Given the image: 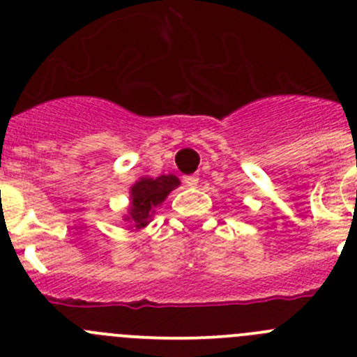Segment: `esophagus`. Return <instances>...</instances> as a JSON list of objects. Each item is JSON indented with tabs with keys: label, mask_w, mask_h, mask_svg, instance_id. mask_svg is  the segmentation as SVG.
<instances>
[{
	"label": "esophagus",
	"mask_w": 357,
	"mask_h": 357,
	"mask_svg": "<svg viewBox=\"0 0 357 357\" xmlns=\"http://www.w3.org/2000/svg\"><path fill=\"white\" fill-rule=\"evenodd\" d=\"M199 178L196 175H185L184 176V184L189 185V188H195V185H198Z\"/></svg>",
	"instance_id": "34e87169"
}]
</instances>
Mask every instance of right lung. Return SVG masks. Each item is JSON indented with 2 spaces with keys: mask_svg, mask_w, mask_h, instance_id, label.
<instances>
[{
  "mask_svg": "<svg viewBox=\"0 0 357 357\" xmlns=\"http://www.w3.org/2000/svg\"><path fill=\"white\" fill-rule=\"evenodd\" d=\"M181 184L175 175H161L158 178H142L131 188V206L128 220L135 227L147 226L155 206L165 202L169 191Z\"/></svg>",
  "mask_w": 357,
  "mask_h": 357,
  "instance_id": "obj_1",
  "label": "right lung"
}]
</instances>
